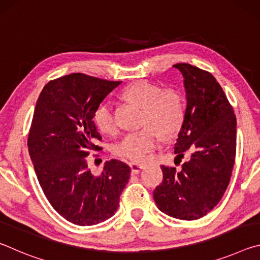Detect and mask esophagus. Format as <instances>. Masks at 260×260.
<instances>
[{
	"mask_svg": "<svg viewBox=\"0 0 260 260\" xmlns=\"http://www.w3.org/2000/svg\"><path fill=\"white\" fill-rule=\"evenodd\" d=\"M129 167H131V170H132V173H134V174H138V173H140V171L143 169V166H142V165L135 164V162H131V164H129Z\"/></svg>",
	"mask_w": 260,
	"mask_h": 260,
	"instance_id": "1",
	"label": "esophagus"
}]
</instances>
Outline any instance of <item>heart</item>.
Listing matches in <instances>:
<instances>
[{"mask_svg": "<svg viewBox=\"0 0 260 260\" xmlns=\"http://www.w3.org/2000/svg\"><path fill=\"white\" fill-rule=\"evenodd\" d=\"M122 98L143 109L142 125L146 128L127 133L113 146L117 156L132 161H142L148 152L158 146V135L172 138L182 127L184 103L180 91L175 88H161L147 81H136L122 90ZM94 121L100 132L111 134L116 131L113 103L107 101L99 105L94 113Z\"/></svg>", "mask_w": 260, "mask_h": 260, "instance_id": "obj_1", "label": "heart"}]
</instances>
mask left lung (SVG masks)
Instances as JSON below:
<instances>
[{
  "instance_id": "1",
  "label": "left lung",
  "mask_w": 260,
  "mask_h": 260,
  "mask_svg": "<svg viewBox=\"0 0 260 260\" xmlns=\"http://www.w3.org/2000/svg\"><path fill=\"white\" fill-rule=\"evenodd\" d=\"M183 77L187 108L174 147L177 158L191 151L180 171L161 165L153 190L161 212L181 220L204 217L222 199L236 155V117L212 74L190 64L173 65ZM175 158V160H177Z\"/></svg>"
}]
</instances>
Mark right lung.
I'll return each instance as SVG.
<instances>
[{"mask_svg": "<svg viewBox=\"0 0 260 260\" xmlns=\"http://www.w3.org/2000/svg\"><path fill=\"white\" fill-rule=\"evenodd\" d=\"M121 81L72 73L43 87L35 105L27 146L35 173L52 208L68 221L91 226L111 218L119 206L131 167L111 159L94 177L87 165L101 141L93 120L102 101Z\"/></svg>", "mask_w": 260, "mask_h": 260, "instance_id": "1", "label": "right lung"}]
</instances>
